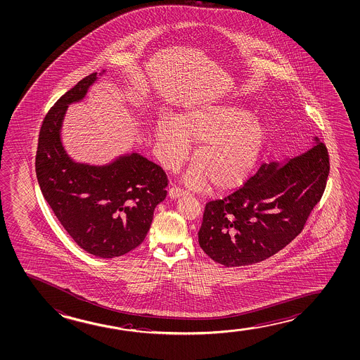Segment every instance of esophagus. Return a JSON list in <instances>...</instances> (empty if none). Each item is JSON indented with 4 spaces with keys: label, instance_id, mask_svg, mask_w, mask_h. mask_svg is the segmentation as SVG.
Here are the masks:
<instances>
[{
    "label": "esophagus",
    "instance_id": "esophagus-1",
    "mask_svg": "<svg viewBox=\"0 0 360 360\" xmlns=\"http://www.w3.org/2000/svg\"><path fill=\"white\" fill-rule=\"evenodd\" d=\"M185 195H188V193H186L185 190H183V188H172L169 190V196H170L172 199H177V198L185 196Z\"/></svg>",
    "mask_w": 360,
    "mask_h": 360
}]
</instances>
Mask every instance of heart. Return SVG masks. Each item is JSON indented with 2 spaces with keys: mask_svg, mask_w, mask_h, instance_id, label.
I'll return each instance as SVG.
<instances>
[{
  "mask_svg": "<svg viewBox=\"0 0 360 360\" xmlns=\"http://www.w3.org/2000/svg\"><path fill=\"white\" fill-rule=\"evenodd\" d=\"M155 138L162 165L177 170L188 159L191 145L193 165L184 176L193 188L210 181L220 190L236 188L257 164L267 140L262 120L248 109L231 102L202 104L176 119L156 124Z\"/></svg>",
  "mask_w": 360,
  "mask_h": 360,
  "instance_id": "obj_1",
  "label": "heart"
}]
</instances>
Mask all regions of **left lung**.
Listing matches in <instances>:
<instances>
[{
  "label": "left lung",
  "instance_id": "8db88e82",
  "mask_svg": "<svg viewBox=\"0 0 360 360\" xmlns=\"http://www.w3.org/2000/svg\"><path fill=\"white\" fill-rule=\"evenodd\" d=\"M262 164L247 183L225 199L205 206L199 245L215 262L240 267L274 256L301 233L322 198L328 174L327 148Z\"/></svg>",
  "mask_w": 360,
  "mask_h": 360
}]
</instances>
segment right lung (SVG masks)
<instances>
[{
  "label": "right lung",
  "instance_id": "right-lung-1",
  "mask_svg": "<svg viewBox=\"0 0 360 360\" xmlns=\"http://www.w3.org/2000/svg\"><path fill=\"white\" fill-rule=\"evenodd\" d=\"M105 70L86 77L54 104L39 131L36 175L44 199L75 243L96 257L123 256L144 241L154 210L167 198V175L139 153L103 165L77 161L62 140L70 104L79 103Z\"/></svg>",
  "mask_w": 360,
  "mask_h": 360
}]
</instances>
